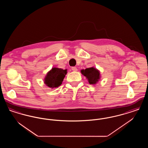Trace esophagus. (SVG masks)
<instances>
[{
    "instance_id": "34e87169",
    "label": "esophagus",
    "mask_w": 148,
    "mask_h": 148,
    "mask_svg": "<svg viewBox=\"0 0 148 148\" xmlns=\"http://www.w3.org/2000/svg\"><path fill=\"white\" fill-rule=\"evenodd\" d=\"M71 70L73 71H77V69L76 67H74V66H73L71 68Z\"/></svg>"
}]
</instances>
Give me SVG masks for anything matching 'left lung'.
Segmentation results:
<instances>
[{"instance_id": "obj_1", "label": "left lung", "mask_w": 148, "mask_h": 148, "mask_svg": "<svg viewBox=\"0 0 148 148\" xmlns=\"http://www.w3.org/2000/svg\"><path fill=\"white\" fill-rule=\"evenodd\" d=\"M81 73L88 79L89 84H95L100 79V72L94 67L81 71Z\"/></svg>"}]
</instances>
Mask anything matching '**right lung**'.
I'll use <instances>...</instances> for the list:
<instances>
[{"label":"right lung","instance_id":"right-lung-1","mask_svg":"<svg viewBox=\"0 0 148 148\" xmlns=\"http://www.w3.org/2000/svg\"><path fill=\"white\" fill-rule=\"evenodd\" d=\"M66 73V70L53 68L47 73L44 83L50 88H57L62 84Z\"/></svg>","mask_w":148,"mask_h":148}]
</instances>
